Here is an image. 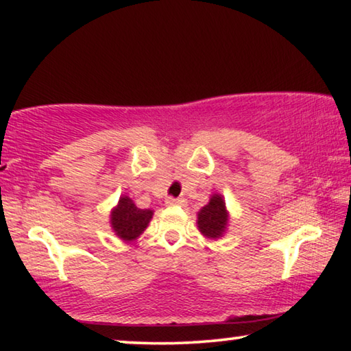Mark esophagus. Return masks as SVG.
I'll use <instances>...</instances> for the list:
<instances>
[{
    "instance_id": "esophagus-1",
    "label": "esophagus",
    "mask_w": 351,
    "mask_h": 351,
    "mask_svg": "<svg viewBox=\"0 0 351 351\" xmlns=\"http://www.w3.org/2000/svg\"><path fill=\"white\" fill-rule=\"evenodd\" d=\"M165 204L167 206H180V204H184V199L182 198H167L165 199Z\"/></svg>"
}]
</instances>
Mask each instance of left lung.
<instances>
[{"label": "left lung", "instance_id": "8db88e82", "mask_svg": "<svg viewBox=\"0 0 351 351\" xmlns=\"http://www.w3.org/2000/svg\"><path fill=\"white\" fill-rule=\"evenodd\" d=\"M229 226V210L221 193H212L197 213V228L207 240H219Z\"/></svg>", "mask_w": 351, "mask_h": 351}]
</instances>
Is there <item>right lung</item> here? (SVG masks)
<instances>
[{"instance_id":"add662e5","label":"right lung","mask_w":351,"mask_h":351,"mask_svg":"<svg viewBox=\"0 0 351 351\" xmlns=\"http://www.w3.org/2000/svg\"><path fill=\"white\" fill-rule=\"evenodd\" d=\"M152 218V209H139L132 198L122 195L110 212V226L119 240L130 243L144 234Z\"/></svg>"}]
</instances>
